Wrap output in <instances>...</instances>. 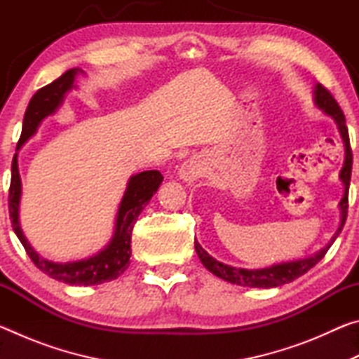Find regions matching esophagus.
I'll use <instances>...</instances> for the list:
<instances>
[{
	"label": "esophagus",
	"mask_w": 359,
	"mask_h": 359,
	"mask_svg": "<svg viewBox=\"0 0 359 359\" xmlns=\"http://www.w3.org/2000/svg\"><path fill=\"white\" fill-rule=\"evenodd\" d=\"M201 172L203 168L198 158H190V160L184 161V165L180 166V179L187 182V184H191V182L196 180Z\"/></svg>",
	"instance_id": "esophagus-1"
}]
</instances>
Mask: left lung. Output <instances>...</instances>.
<instances>
[{"label": "left lung", "instance_id": "obj_1", "mask_svg": "<svg viewBox=\"0 0 359 359\" xmlns=\"http://www.w3.org/2000/svg\"><path fill=\"white\" fill-rule=\"evenodd\" d=\"M315 104L318 109H321L326 115H330L339 126L340 136L344 139L345 144V161L344 166L340 169L339 177L344 182V196L340 199V224L336 231V234L332 236L330 244L325 248H321L318 253H315L313 257L304 258V259H296V261H288V263H280L274 264L271 267H264V269H242V267H233L228 264H223L215 258H212L210 255L204 250V248L198 244V241L194 239V248H196V253L201 263L208 271L212 274L223 278L229 283L241 285V287H252V288H274L280 287V285L293 282L294 278L301 277L306 274L309 269L318 263V261L325 257L326 252L330 250L332 242L336 241L337 236L342 231L345 220H347V212H348V187H350V179H351V165H353V155H351V147H350V137H348V130L347 125H345V115L342 109L337 104V101L334 100V96L327 92L321 83L315 85Z\"/></svg>", "mask_w": 359, "mask_h": 359}]
</instances>
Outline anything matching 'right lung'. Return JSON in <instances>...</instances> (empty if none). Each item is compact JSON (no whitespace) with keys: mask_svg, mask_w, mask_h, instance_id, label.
Wrapping results in <instances>:
<instances>
[{"mask_svg":"<svg viewBox=\"0 0 359 359\" xmlns=\"http://www.w3.org/2000/svg\"><path fill=\"white\" fill-rule=\"evenodd\" d=\"M81 72L83 71L79 68L66 71L57 81L46 85V87H42L34 93L27 107L25 117H23V128L19 144H17V150L34 135L42 120L52 115L62 106L65 95L74 87V79ZM161 182L163 175L160 171H144L133 175L128 182V187H126L123 198H121L117 220H115L114 236L104 250H101L95 257H90L87 259L72 261V263H53V261L44 259L34 252V248L29 245V242L27 241L20 228L19 203L22 194V182L15 154L14 160H12L9 187V217L12 228H14V233L22 242V245L25 247V252L32 258L36 267L44 272V274L55 278V280L68 285H83V287L111 282L128 269L133 226H135L142 209L149 204L150 198L156 193Z\"/></svg>","mask_w":359,"mask_h":359,"instance_id":"obj_1","label":"right lung"}]
</instances>
